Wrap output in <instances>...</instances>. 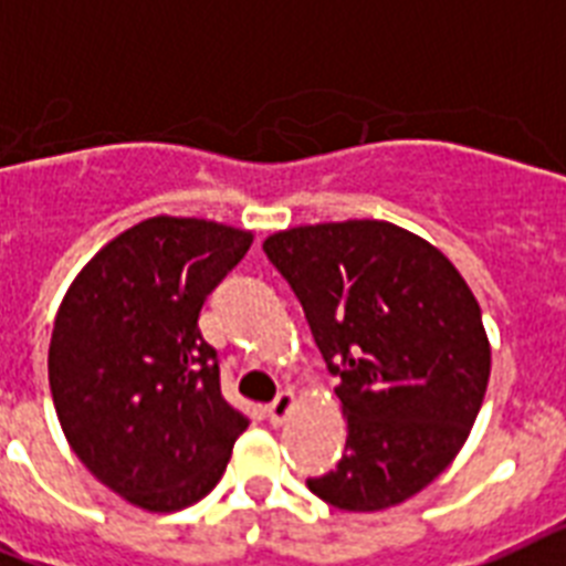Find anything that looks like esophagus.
<instances>
[{
    "instance_id": "1",
    "label": "esophagus",
    "mask_w": 566,
    "mask_h": 566,
    "mask_svg": "<svg viewBox=\"0 0 566 566\" xmlns=\"http://www.w3.org/2000/svg\"><path fill=\"white\" fill-rule=\"evenodd\" d=\"M296 407V395L291 392V389H282V392L275 395V401L268 403V418L270 424H284L287 421V416H291V410Z\"/></svg>"
}]
</instances>
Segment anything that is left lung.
Instances as JSON below:
<instances>
[{
    "label": "left lung",
    "instance_id": "1",
    "mask_svg": "<svg viewBox=\"0 0 566 566\" xmlns=\"http://www.w3.org/2000/svg\"><path fill=\"white\" fill-rule=\"evenodd\" d=\"M264 252L302 302L348 418L343 459L307 489L346 512L410 500L453 462L485 398L474 293L433 243L387 220L287 229Z\"/></svg>",
    "mask_w": 566,
    "mask_h": 566
}]
</instances>
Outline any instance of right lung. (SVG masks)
<instances>
[{
	"label": "right lung",
	"mask_w": 566,
	"mask_h": 566,
	"mask_svg": "<svg viewBox=\"0 0 566 566\" xmlns=\"http://www.w3.org/2000/svg\"><path fill=\"white\" fill-rule=\"evenodd\" d=\"M252 235L214 220H142L81 270L54 316L49 384L77 459L118 497L177 512L227 471L250 418L220 395L203 302Z\"/></svg>",
	"instance_id": "1"
}]
</instances>
